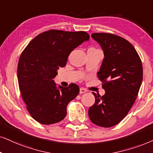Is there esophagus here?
I'll return each instance as SVG.
<instances>
[{
  "mask_svg": "<svg viewBox=\"0 0 153 153\" xmlns=\"http://www.w3.org/2000/svg\"><path fill=\"white\" fill-rule=\"evenodd\" d=\"M87 90L85 89L84 88H80V94H82V93H85V92H86Z\"/></svg>",
  "mask_w": 153,
  "mask_h": 153,
  "instance_id": "obj_1",
  "label": "esophagus"
}]
</instances>
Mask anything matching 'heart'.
<instances>
[{"mask_svg":"<svg viewBox=\"0 0 153 153\" xmlns=\"http://www.w3.org/2000/svg\"><path fill=\"white\" fill-rule=\"evenodd\" d=\"M89 50H97V49H94V48H90V49H89Z\"/></svg>","mask_w":153,"mask_h":153,"instance_id":"obj_1","label":"heart"}]
</instances>
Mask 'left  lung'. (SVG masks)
Returning a JSON list of instances; mask_svg holds the SVG:
<instances>
[{
  "label": "left lung",
  "instance_id": "left-lung-1",
  "mask_svg": "<svg viewBox=\"0 0 153 153\" xmlns=\"http://www.w3.org/2000/svg\"><path fill=\"white\" fill-rule=\"evenodd\" d=\"M92 37L104 51L97 77L105 94L92 92L95 102L88 115L95 125L109 128L122 121L136 101L143 80L142 62L132 44L121 36L93 33Z\"/></svg>",
  "mask_w": 153,
  "mask_h": 153
}]
</instances>
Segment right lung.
Segmentation results:
<instances>
[{"label":"right lung","instance_id":"obj_1","mask_svg":"<svg viewBox=\"0 0 153 153\" xmlns=\"http://www.w3.org/2000/svg\"><path fill=\"white\" fill-rule=\"evenodd\" d=\"M89 39L83 31L51 30L34 37L23 50L17 65L19 88L27 109L37 122L53 124L65 117L68 104L80 88L71 83L57 89L53 78L66 64L71 52Z\"/></svg>","mask_w":153,"mask_h":153}]
</instances>
